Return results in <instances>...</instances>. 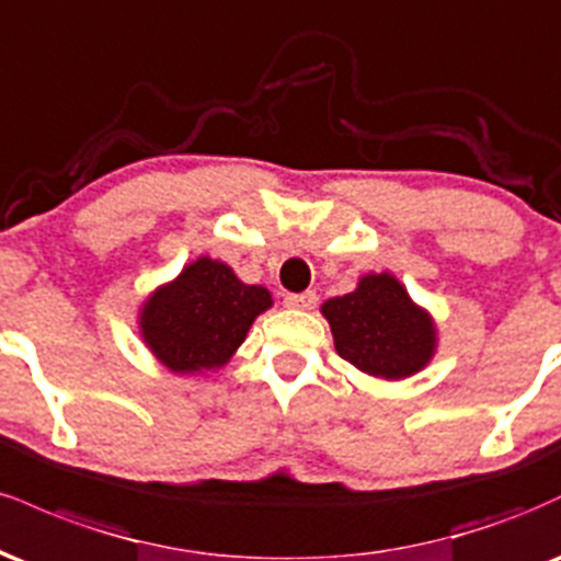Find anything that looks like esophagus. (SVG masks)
I'll list each match as a JSON object with an SVG mask.
<instances>
[{
  "instance_id": "34e87169",
  "label": "esophagus",
  "mask_w": 561,
  "mask_h": 561,
  "mask_svg": "<svg viewBox=\"0 0 561 561\" xmlns=\"http://www.w3.org/2000/svg\"><path fill=\"white\" fill-rule=\"evenodd\" d=\"M317 300H319L317 293H311V289H308V293L287 295L285 306L295 308V311H311V308H317Z\"/></svg>"
}]
</instances>
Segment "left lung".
<instances>
[{
    "label": "left lung",
    "mask_w": 561,
    "mask_h": 561,
    "mask_svg": "<svg viewBox=\"0 0 561 561\" xmlns=\"http://www.w3.org/2000/svg\"><path fill=\"white\" fill-rule=\"evenodd\" d=\"M334 351L347 364L379 379H405L435 356L433 317L409 298L392 274H366L343 298L321 306Z\"/></svg>",
    "instance_id": "8db88e82"
}]
</instances>
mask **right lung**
<instances>
[{
	"label": "right lung",
	"mask_w": 561,
	"mask_h": 561,
	"mask_svg": "<svg viewBox=\"0 0 561 561\" xmlns=\"http://www.w3.org/2000/svg\"><path fill=\"white\" fill-rule=\"evenodd\" d=\"M272 302L266 287L244 285L227 263L203 255L145 300L139 332L160 364L197 375L227 364Z\"/></svg>",
	"instance_id": "add662e5"
}]
</instances>
